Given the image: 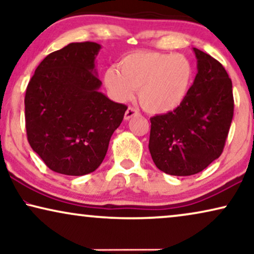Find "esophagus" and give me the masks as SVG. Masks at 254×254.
<instances>
[{
    "label": "esophagus",
    "mask_w": 254,
    "mask_h": 254,
    "mask_svg": "<svg viewBox=\"0 0 254 254\" xmlns=\"http://www.w3.org/2000/svg\"><path fill=\"white\" fill-rule=\"evenodd\" d=\"M140 114V112L136 109H134V107H128L126 113H125V119L126 120H129L130 118H133L135 116H138Z\"/></svg>",
    "instance_id": "34e87169"
}]
</instances>
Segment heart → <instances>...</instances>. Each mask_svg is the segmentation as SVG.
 <instances>
[{
	"label": "heart",
	"mask_w": 254,
	"mask_h": 254,
	"mask_svg": "<svg viewBox=\"0 0 254 254\" xmlns=\"http://www.w3.org/2000/svg\"><path fill=\"white\" fill-rule=\"evenodd\" d=\"M118 68L110 67L104 82L114 99L127 102L138 90L141 106L151 114L178 109L192 89L194 67L180 54L135 51L121 58Z\"/></svg>",
	"instance_id": "heart-1"
}]
</instances>
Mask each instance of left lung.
<instances>
[{
	"instance_id": "obj_1",
	"label": "left lung",
	"mask_w": 254,
	"mask_h": 254,
	"mask_svg": "<svg viewBox=\"0 0 254 254\" xmlns=\"http://www.w3.org/2000/svg\"><path fill=\"white\" fill-rule=\"evenodd\" d=\"M197 74L185 102L173 112L150 118L149 151L161 171L192 176L223 151L234 117L232 82L209 54L193 48Z\"/></svg>"
}]
</instances>
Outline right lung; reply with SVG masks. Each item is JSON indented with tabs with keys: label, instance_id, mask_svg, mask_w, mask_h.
Segmentation results:
<instances>
[{
	"label": "right lung",
	"instance_id": "right-lung-1",
	"mask_svg": "<svg viewBox=\"0 0 254 254\" xmlns=\"http://www.w3.org/2000/svg\"><path fill=\"white\" fill-rule=\"evenodd\" d=\"M100 45L71 43L38 65L25 93L27 141L52 171L84 176L102 164L127 106L99 92Z\"/></svg>",
	"mask_w": 254,
	"mask_h": 254
}]
</instances>
